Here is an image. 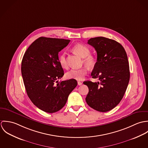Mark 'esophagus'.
Segmentation results:
<instances>
[{
	"label": "esophagus",
	"mask_w": 148,
	"mask_h": 148,
	"mask_svg": "<svg viewBox=\"0 0 148 148\" xmlns=\"http://www.w3.org/2000/svg\"><path fill=\"white\" fill-rule=\"evenodd\" d=\"M77 84L79 85H82L83 84V83H82V82H77Z\"/></svg>",
	"instance_id": "esophagus-1"
}]
</instances>
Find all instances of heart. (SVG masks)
Returning a JSON list of instances; mask_svg holds the SVG:
<instances>
[{
	"label": "heart",
	"mask_w": 148,
	"mask_h": 148,
	"mask_svg": "<svg viewBox=\"0 0 148 148\" xmlns=\"http://www.w3.org/2000/svg\"><path fill=\"white\" fill-rule=\"evenodd\" d=\"M73 51L83 58V62L86 66L92 68L96 65L97 62V57L92 54H90V49L83 44L78 43L75 44L72 47ZM59 62L60 65L63 68H66L68 63L66 62V54L65 52L60 55L59 57ZM88 69L86 67H83L80 69H71L66 73L67 79H75L76 80H82L87 74Z\"/></svg>",
	"instance_id": "obj_1"
}]
</instances>
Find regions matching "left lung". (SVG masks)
<instances>
[{"instance_id": "1", "label": "left lung", "mask_w": 148, "mask_h": 148, "mask_svg": "<svg viewBox=\"0 0 148 148\" xmlns=\"http://www.w3.org/2000/svg\"><path fill=\"white\" fill-rule=\"evenodd\" d=\"M88 44L97 55L91 76L100 82L83 83L89 88L85 100L95 110L106 112L120 103L127 90L130 79L127 53L119 42L104 37L91 38Z\"/></svg>"}]
</instances>
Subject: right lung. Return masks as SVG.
I'll return each mask as SVG.
<instances>
[{"mask_svg":"<svg viewBox=\"0 0 148 148\" xmlns=\"http://www.w3.org/2000/svg\"><path fill=\"white\" fill-rule=\"evenodd\" d=\"M69 42L40 37L30 45L23 56L21 75L27 95L44 112L52 113L60 110L77 85L75 79L58 81L64 74L58 53Z\"/></svg>","mask_w":148,"mask_h":148,"instance_id":"add662e5","label":"right lung"}]
</instances>
